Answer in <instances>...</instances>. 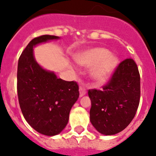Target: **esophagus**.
<instances>
[{"label": "esophagus", "instance_id": "34e87169", "mask_svg": "<svg viewBox=\"0 0 156 156\" xmlns=\"http://www.w3.org/2000/svg\"><path fill=\"white\" fill-rule=\"evenodd\" d=\"M79 92H80V97H83L84 95H85L86 89L84 87H82V86H80Z\"/></svg>", "mask_w": 156, "mask_h": 156}]
</instances>
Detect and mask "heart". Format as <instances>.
I'll use <instances>...</instances> for the list:
<instances>
[{
    "mask_svg": "<svg viewBox=\"0 0 156 156\" xmlns=\"http://www.w3.org/2000/svg\"><path fill=\"white\" fill-rule=\"evenodd\" d=\"M75 59L79 65L90 67V77L97 83L107 80L119 62L117 56L103 48H94L80 52L75 55Z\"/></svg>",
    "mask_w": 156,
    "mask_h": 156,
    "instance_id": "b5f03b06",
    "label": "heart"
}]
</instances>
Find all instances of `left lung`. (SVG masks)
I'll return each instance as SVG.
<instances>
[{"mask_svg": "<svg viewBox=\"0 0 156 156\" xmlns=\"http://www.w3.org/2000/svg\"><path fill=\"white\" fill-rule=\"evenodd\" d=\"M88 96L90 121L97 131L114 135L126 128L136 115L140 98V77L134 60L122 61L103 90H89Z\"/></svg>", "mask_w": 156, "mask_h": 156, "instance_id": "8db88e82", "label": "left lung"}]
</instances>
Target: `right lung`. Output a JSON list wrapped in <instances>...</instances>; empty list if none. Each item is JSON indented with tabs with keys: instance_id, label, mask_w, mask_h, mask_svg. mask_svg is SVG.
<instances>
[{
	"instance_id": "right-lung-1",
	"label": "right lung",
	"mask_w": 156,
	"mask_h": 156,
	"mask_svg": "<svg viewBox=\"0 0 156 156\" xmlns=\"http://www.w3.org/2000/svg\"><path fill=\"white\" fill-rule=\"evenodd\" d=\"M59 38L45 34L32 39L22 53L17 69V93L23 116L32 128L46 136L59 134L65 128L79 97L77 82L58 78L34 59V47Z\"/></svg>"
}]
</instances>
